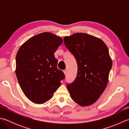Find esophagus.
Instances as JSON below:
<instances>
[{"label":"esophagus","mask_w":129,"mask_h":129,"mask_svg":"<svg viewBox=\"0 0 129 129\" xmlns=\"http://www.w3.org/2000/svg\"><path fill=\"white\" fill-rule=\"evenodd\" d=\"M64 73L65 75H67V70H64Z\"/></svg>","instance_id":"34e87169"}]
</instances>
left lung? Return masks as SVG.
Returning <instances> with one entry per match:
<instances>
[{
    "instance_id": "obj_1",
    "label": "left lung",
    "mask_w": 129,
    "mask_h": 129,
    "mask_svg": "<svg viewBox=\"0 0 129 129\" xmlns=\"http://www.w3.org/2000/svg\"><path fill=\"white\" fill-rule=\"evenodd\" d=\"M65 46L75 56L77 76L67 84L71 98L81 106L94 104L107 86L112 60L103 41L86 33H75L64 38Z\"/></svg>"
}]
</instances>
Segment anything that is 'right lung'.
Wrapping results in <instances>:
<instances>
[{
    "label": "right lung",
    "instance_id": "add662e5",
    "mask_svg": "<svg viewBox=\"0 0 129 129\" xmlns=\"http://www.w3.org/2000/svg\"><path fill=\"white\" fill-rule=\"evenodd\" d=\"M62 43L61 37L44 32L30 38L19 49L16 75L24 94L33 103L41 104L50 100L65 78L54 55Z\"/></svg>",
    "mask_w": 129,
    "mask_h": 129
}]
</instances>
